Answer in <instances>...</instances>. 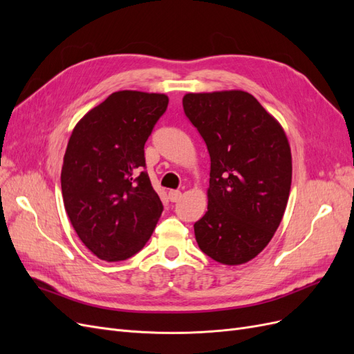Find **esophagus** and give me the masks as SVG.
<instances>
[{
  "label": "esophagus",
  "instance_id": "1",
  "mask_svg": "<svg viewBox=\"0 0 354 354\" xmlns=\"http://www.w3.org/2000/svg\"><path fill=\"white\" fill-rule=\"evenodd\" d=\"M180 198H181V192L180 190H169L168 192V199L171 202H177V201H180Z\"/></svg>",
  "mask_w": 354,
  "mask_h": 354
}]
</instances>
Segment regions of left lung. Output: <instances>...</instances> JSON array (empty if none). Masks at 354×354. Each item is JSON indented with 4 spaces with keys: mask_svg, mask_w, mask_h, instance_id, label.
Segmentation results:
<instances>
[{
    "mask_svg": "<svg viewBox=\"0 0 354 354\" xmlns=\"http://www.w3.org/2000/svg\"><path fill=\"white\" fill-rule=\"evenodd\" d=\"M183 109L211 158L208 211L195 223L202 252L227 266L255 259L279 227L292 156L282 125L242 90L187 93Z\"/></svg>",
    "mask_w": 354,
    "mask_h": 354,
    "instance_id": "8db88e82",
    "label": "left lung"
}]
</instances>
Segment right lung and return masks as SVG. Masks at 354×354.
Returning <instances> with one entry per match:
<instances>
[{"instance_id": "obj_1", "label": "right lung", "mask_w": 354, "mask_h": 354, "mask_svg": "<svg viewBox=\"0 0 354 354\" xmlns=\"http://www.w3.org/2000/svg\"><path fill=\"white\" fill-rule=\"evenodd\" d=\"M168 97L122 90L75 125L63 158L62 195L72 227L100 260L122 261L140 251L162 214L143 169L145 143Z\"/></svg>"}]
</instances>
